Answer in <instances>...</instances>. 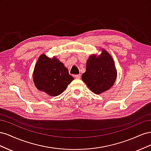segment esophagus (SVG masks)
Wrapping results in <instances>:
<instances>
[{"instance_id": "1", "label": "esophagus", "mask_w": 151, "mask_h": 151, "mask_svg": "<svg viewBox=\"0 0 151 151\" xmlns=\"http://www.w3.org/2000/svg\"><path fill=\"white\" fill-rule=\"evenodd\" d=\"M75 78L77 79H80V75H76L75 76Z\"/></svg>"}]
</instances>
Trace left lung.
Segmentation results:
<instances>
[{
  "label": "left lung",
  "instance_id": "8db88e82",
  "mask_svg": "<svg viewBox=\"0 0 151 151\" xmlns=\"http://www.w3.org/2000/svg\"><path fill=\"white\" fill-rule=\"evenodd\" d=\"M117 71L114 60L106 50L101 48V53L93 54L86 62V72L82 80L88 88L96 94L110 89L116 81Z\"/></svg>",
  "mask_w": 151,
  "mask_h": 151
}]
</instances>
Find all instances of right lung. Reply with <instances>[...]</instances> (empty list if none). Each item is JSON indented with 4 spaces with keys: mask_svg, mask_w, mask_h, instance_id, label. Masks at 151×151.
<instances>
[{
    "mask_svg": "<svg viewBox=\"0 0 151 151\" xmlns=\"http://www.w3.org/2000/svg\"><path fill=\"white\" fill-rule=\"evenodd\" d=\"M36 88L51 96L60 94L74 80L67 68L55 57L42 54L36 62L33 73Z\"/></svg>",
    "mask_w": 151,
    "mask_h": 151,
    "instance_id": "obj_1",
    "label": "right lung"
}]
</instances>
